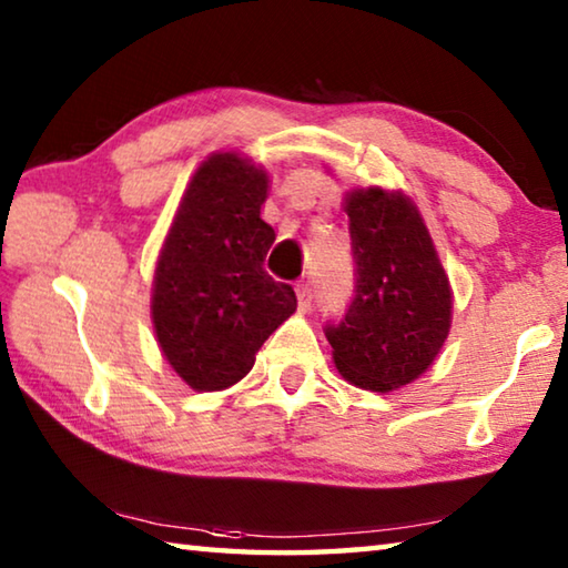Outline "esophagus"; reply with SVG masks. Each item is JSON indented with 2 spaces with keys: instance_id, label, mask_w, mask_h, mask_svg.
I'll list each match as a JSON object with an SVG mask.
<instances>
[{
  "instance_id": "1",
  "label": "esophagus",
  "mask_w": 568,
  "mask_h": 568,
  "mask_svg": "<svg viewBox=\"0 0 568 568\" xmlns=\"http://www.w3.org/2000/svg\"><path fill=\"white\" fill-rule=\"evenodd\" d=\"M295 293H297V305H301V311H311V307H313V285H311V281L297 283Z\"/></svg>"
}]
</instances>
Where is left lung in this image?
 Returning a JSON list of instances; mask_svg holds the SVG:
<instances>
[{"label": "left lung", "instance_id": "1", "mask_svg": "<svg viewBox=\"0 0 568 568\" xmlns=\"http://www.w3.org/2000/svg\"><path fill=\"white\" fill-rule=\"evenodd\" d=\"M355 263L353 297L323 325L333 361L355 386L388 393L418 378L444 345L450 287L416 205L400 192L345 200Z\"/></svg>", "mask_w": 568, "mask_h": 568}]
</instances>
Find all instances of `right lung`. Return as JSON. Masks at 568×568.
Here are the masks:
<instances>
[{
    "label": "right lung",
    "mask_w": 568,
    "mask_h": 568,
    "mask_svg": "<svg viewBox=\"0 0 568 568\" xmlns=\"http://www.w3.org/2000/svg\"><path fill=\"white\" fill-rule=\"evenodd\" d=\"M267 178L223 152L200 165L162 247L152 295L158 343L195 390H220L295 313L287 283L265 271L275 230L261 217Z\"/></svg>",
    "instance_id": "add662e5"
}]
</instances>
